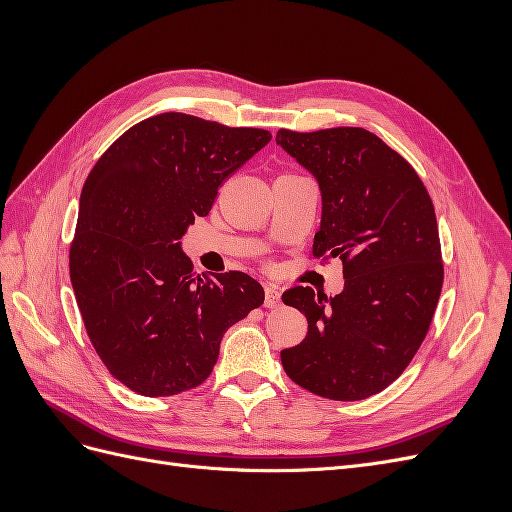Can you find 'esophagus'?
I'll return each instance as SVG.
<instances>
[{
  "mask_svg": "<svg viewBox=\"0 0 512 512\" xmlns=\"http://www.w3.org/2000/svg\"><path fill=\"white\" fill-rule=\"evenodd\" d=\"M265 305L267 307H277V305H280V290H277L273 284L265 286Z\"/></svg>",
  "mask_w": 512,
  "mask_h": 512,
  "instance_id": "34e87169",
  "label": "esophagus"
}]
</instances>
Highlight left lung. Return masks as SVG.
Wrapping results in <instances>:
<instances>
[{"instance_id":"left-lung-1","label":"left lung","mask_w":512,"mask_h":512,"mask_svg":"<svg viewBox=\"0 0 512 512\" xmlns=\"http://www.w3.org/2000/svg\"><path fill=\"white\" fill-rule=\"evenodd\" d=\"M290 158L318 181L316 258L344 262V290L282 294L307 318L301 344L282 350L290 380L320 397L359 401L408 367L442 290L436 211L414 168L363 128L280 130Z\"/></svg>"}]
</instances>
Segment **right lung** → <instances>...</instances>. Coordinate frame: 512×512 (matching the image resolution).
I'll use <instances>...</instances> for the list:
<instances>
[{
    "mask_svg": "<svg viewBox=\"0 0 512 512\" xmlns=\"http://www.w3.org/2000/svg\"><path fill=\"white\" fill-rule=\"evenodd\" d=\"M269 141L267 130L162 113L121 134L91 168L70 282L91 344L134 393L203 384L224 333L265 301L247 273L194 277L181 239Z\"/></svg>",
    "mask_w": 512,
    "mask_h": 512,
    "instance_id": "obj_1",
    "label": "right lung"
}]
</instances>
